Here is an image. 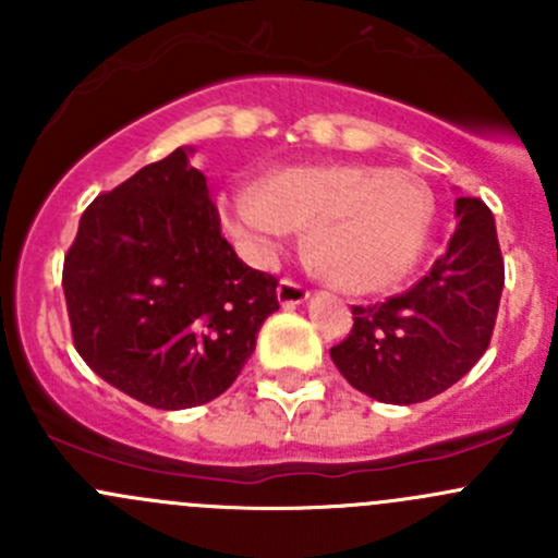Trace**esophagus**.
<instances>
[{
	"instance_id": "obj_1",
	"label": "esophagus",
	"mask_w": 558,
	"mask_h": 558,
	"mask_svg": "<svg viewBox=\"0 0 558 558\" xmlns=\"http://www.w3.org/2000/svg\"><path fill=\"white\" fill-rule=\"evenodd\" d=\"M307 296H311V291H307L302 283H296V280H291V278L280 280V286H278V302H280V305H283V307H296V305H302V302H305Z\"/></svg>"
}]
</instances>
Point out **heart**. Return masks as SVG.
I'll list each match as a JSON object with an SVG mask.
<instances>
[{
	"label": "heart",
	"mask_w": 558,
	"mask_h": 558,
	"mask_svg": "<svg viewBox=\"0 0 558 558\" xmlns=\"http://www.w3.org/2000/svg\"><path fill=\"white\" fill-rule=\"evenodd\" d=\"M223 216L258 262H272L291 229L311 227L313 262L342 289L369 294L415 267L435 218V191L410 170L300 165L267 174L258 194H229Z\"/></svg>",
	"instance_id": "obj_1"
}]
</instances>
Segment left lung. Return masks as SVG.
<instances>
[{"mask_svg":"<svg viewBox=\"0 0 558 558\" xmlns=\"http://www.w3.org/2000/svg\"><path fill=\"white\" fill-rule=\"evenodd\" d=\"M502 286L492 210L475 196H459L446 253L404 294L353 305V329L331 348V362L356 391L378 402H426L486 353Z\"/></svg>","mask_w":558,"mask_h":558,"instance_id":"left-lung-1","label":"left lung"}]
</instances>
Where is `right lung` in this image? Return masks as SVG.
<instances>
[{"mask_svg":"<svg viewBox=\"0 0 558 558\" xmlns=\"http://www.w3.org/2000/svg\"><path fill=\"white\" fill-rule=\"evenodd\" d=\"M191 154L172 150L99 194L61 275L83 362L159 410L221 397L280 307L278 278L247 267L221 234Z\"/></svg>","mask_w":558,"mask_h":558,"instance_id":"add662e5","label":"right lung"}]
</instances>
